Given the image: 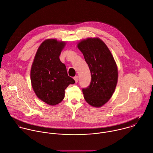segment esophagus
<instances>
[{
  "label": "esophagus",
  "instance_id": "1",
  "mask_svg": "<svg viewBox=\"0 0 153 153\" xmlns=\"http://www.w3.org/2000/svg\"><path fill=\"white\" fill-rule=\"evenodd\" d=\"M74 80L76 82H78V76H75L74 78Z\"/></svg>",
  "mask_w": 153,
  "mask_h": 153
}]
</instances>
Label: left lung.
I'll list each match as a JSON object with an SVG mask.
<instances>
[{
	"label": "left lung",
	"mask_w": 153,
	"mask_h": 153,
	"mask_svg": "<svg viewBox=\"0 0 153 153\" xmlns=\"http://www.w3.org/2000/svg\"><path fill=\"white\" fill-rule=\"evenodd\" d=\"M77 47L84 55L91 79L82 88L85 101L94 107H101L112 97L118 81V69L106 45L99 38H87Z\"/></svg>",
	"instance_id": "1"
}]
</instances>
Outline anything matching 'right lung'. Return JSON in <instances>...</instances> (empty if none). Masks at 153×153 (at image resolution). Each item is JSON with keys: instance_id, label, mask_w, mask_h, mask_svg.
<instances>
[{"instance_id": "right-lung-1", "label": "right lung", "mask_w": 153, "mask_h": 153, "mask_svg": "<svg viewBox=\"0 0 153 153\" xmlns=\"http://www.w3.org/2000/svg\"><path fill=\"white\" fill-rule=\"evenodd\" d=\"M65 45V42L56 39L45 40L38 48L32 65V88L37 97L50 105L60 103L65 89L75 82L68 76L65 65L59 59Z\"/></svg>"}]
</instances>
